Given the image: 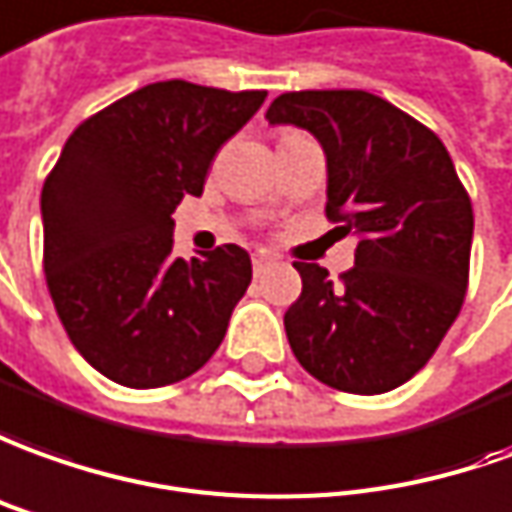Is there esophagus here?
<instances>
[{
  "instance_id": "1",
  "label": "esophagus",
  "mask_w": 512,
  "mask_h": 512,
  "mask_svg": "<svg viewBox=\"0 0 512 512\" xmlns=\"http://www.w3.org/2000/svg\"><path fill=\"white\" fill-rule=\"evenodd\" d=\"M270 264H273V259H270L267 253H262V250H259V253H253V273H256V276H262Z\"/></svg>"
}]
</instances>
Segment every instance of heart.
I'll return each mask as SVG.
<instances>
[{"instance_id":"1","label":"heart","mask_w":512,"mask_h":512,"mask_svg":"<svg viewBox=\"0 0 512 512\" xmlns=\"http://www.w3.org/2000/svg\"><path fill=\"white\" fill-rule=\"evenodd\" d=\"M290 136H298V133H287V136H284V139H290Z\"/></svg>"}]
</instances>
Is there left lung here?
<instances>
[{"label":"left lung","mask_w":512,"mask_h":512,"mask_svg":"<svg viewBox=\"0 0 512 512\" xmlns=\"http://www.w3.org/2000/svg\"><path fill=\"white\" fill-rule=\"evenodd\" d=\"M264 119L320 142L326 214L357 236L340 284L295 262L303 290L284 315L292 354L334 390L387 393L424 368L463 306L474 211L449 150L359 88L290 91Z\"/></svg>","instance_id":"1"}]
</instances>
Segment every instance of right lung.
Returning <instances> with one entry per match:
<instances>
[{
    "instance_id": "obj_1",
    "label": "right lung",
    "mask_w": 512,
    "mask_h": 512,
    "mask_svg": "<svg viewBox=\"0 0 512 512\" xmlns=\"http://www.w3.org/2000/svg\"><path fill=\"white\" fill-rule=\"evenodd\" d=\"M264 97L150 83L63 144L41 192L44 273L72 345L111 382H181L220 348L253 276L248 250L175 256L172 211L203 195L217 150Z\"/></svg>"
}]
</instances>
